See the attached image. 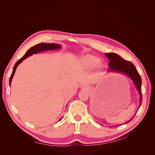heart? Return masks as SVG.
<instances>
[{"mask_svg": "<svg viewBox=\"0 0 155 155\" xmlns=\"http://www.w3.org/2000/svg\"><path fill=\"white\" fill-rule=\"evenodd\" d=\"M82 62H83L84 67L87 68H91L95 67L98 64V63L100 62V58L93 55L88 54L84 56L82 58Z\"/></svg>", "mask_w": 155, "mask_h": 155, "instance_id": "b5f03b06", "label": "heart"}]
</instances>
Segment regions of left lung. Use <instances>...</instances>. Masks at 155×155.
I'll use <instances>...</instances> for the list:
<instances>
[{
	"mask_svg": "<svg viewBox=\"0 0 155 155\" xmlns=\"http://www.w3.org/2000/svg\"><path fill=\"white\" fill-rule=\"evenodd\" d=\"M105 56L109 59V64H108L109 68H108V70L111 71L123 72V73L127 74L133 81L137 89L139 91V93L140 95V107L143 101L142 91H141L142 80H141L140 76L138 72L136 67H134L132 62L124 60L120 56L116 53H105ZM132 119L133 118H131L127 123L130 122Z\"/></svg>",
	"mask_w": 155,
	"mask_h": 155,
	"instance_id": "1",
	"label": "left lung"
}]
</instances>
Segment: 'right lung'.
<instances>
[{"instance_id": "1", "label": "right lung", "mask_w": 155, "mask_h": 155, "mask_svg": "<svg viewBox=\"0 0 155 155\" xmlns=\"http://www.w3.org/2000/svg\"><path fill=\"white\" fill-rule=\"evenodd\" d=\"M60 47H61L60 45H57V44H53V43H51V44L41 43V44H38L37 45H35V46H34V47H32V48H31L27 52H26V54L24 56H23V57L21 58H20L19 60L15 63V64L14 66V68H13V71H12V74H11V77H10L9 84H11V83L12 78L13 77V76H14V74H15V72L16 67H17V66L20 63H21V62L23 60H25V58H27V57H29V56L32 55V54L38 53V52L43 51H46V50H54V49H58ZM61 120V118L59 120Z\"/></svg>"}]
</instances>
